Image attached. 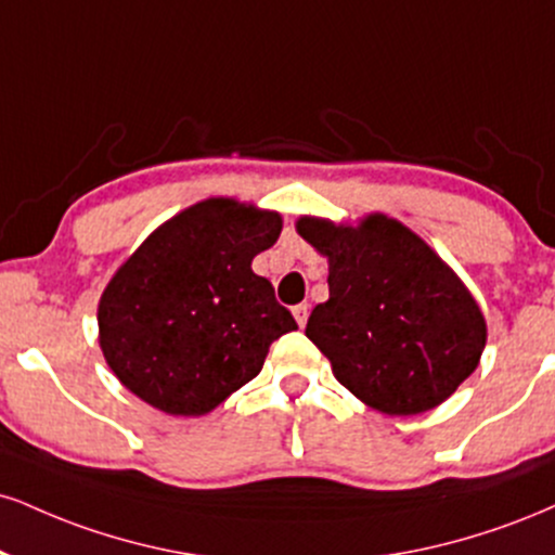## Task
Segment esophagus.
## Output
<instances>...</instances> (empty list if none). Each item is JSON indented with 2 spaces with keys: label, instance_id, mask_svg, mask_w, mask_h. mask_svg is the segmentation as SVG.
Wrapping results in <instances>:
<instances>
[{
  "label": "esophagus",
  "instance_id": "obj_1",
  "mask_svg": "<svg viewBox=\"0 0 555 555\" xmlns=\"http://www.w3.org/2000/svg\"><path fill=\"white\" fill-rule=\"evenodd\" d=\"M292 315H295V320H297L299 328H305V325H307V318H310V307H307V305H297V307H292Z\"/></svg>",
  "mask_w": 555,
  "mask_h": 555
}]
</instances>
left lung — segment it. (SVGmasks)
Returning a JSON list of instances; mask_svg holds the SVG:
<instances>
[{
	"mask_svg": "<svg viewBox=\"0 0 555 555\" xmlns=\"http://www.w3.org/2000/svg\"><path fill=\"white\" fill-rule=\"evenodd\" d=\"M297 232L328 256L331 297L305 333L353 396L390 416H416L473 375L486 346L483 315L409 227L383 214L359 227L302 217Z\"/></svg>",
	"mask_w": 555,
	"mask_h": 555,
	"instance_id": "left-lung-1",
	"label": "left lung"
}]
</instances>
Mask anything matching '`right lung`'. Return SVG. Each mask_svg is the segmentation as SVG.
<instances>
[{"instance_id":"right-lung-1","label":"right lung","mask_w":555,"mask_h":555,"mask_svg":"<svg viewBox=\"0 0 555 555\" xmlns=\"http://www.w3.org/2000/svg\"><path fill=\"white\" fill-rule=\"evenodd\" d=\"M282 217L209 198L152 232L98 307L100 349L133 396L172 416H204L250 383L297 323L250 269Z\"/></svg>"}]
</instances>
